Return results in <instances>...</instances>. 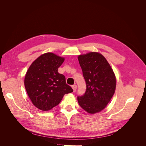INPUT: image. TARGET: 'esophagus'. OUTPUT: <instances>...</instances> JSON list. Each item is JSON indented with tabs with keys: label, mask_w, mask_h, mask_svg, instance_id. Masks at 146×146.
<instances>
[{
	"label": "esophagus",
	"mask_w": 146,
	"mask_h": 146,
	"mask_svg": "<svg viewBox=\"0 0 146 146\" xmlns=\"http://www.w3.org/2000/svg\"><path fill=\"white\" fill-rule=\"evenodd\" d=\"M72 89H73V90H74V92H75V91H76V90H77V86L76 85H74L72 86Z\"/></svg>",
	"instance_id": "obj_1"
}]
</instances>
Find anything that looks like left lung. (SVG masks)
Instances as JSON below:
<instances>
[{
    "instance_id": "obj_1",
    "label": "left lung",
    "mask_w": 146,
    "mask_h": 146,
    "mask_svg": "<svg viewBox=\"0 0 146 146\" xmlns=\"http://www.w3.org/2000/svg\"><path fill=\"white\" fill-rule=\"evenodd\" d=\"M86 90L77 97L78 104L90 114L103 110L115 92L116 78L113 70L105 57L99 52H91L78 56Z\"/></svg>"
}]
</instances>
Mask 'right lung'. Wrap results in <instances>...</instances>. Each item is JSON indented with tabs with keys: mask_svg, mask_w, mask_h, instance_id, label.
I'll use <instances>...</instances> for the list:
<instances>
[{
	"mask_svg": "<svg viewBox=\"0 0 146 146\" xmlns=\"http://www.w3.org/2000/svg\"><path fill=\"white\" fill-rule=\"evenodd\" d=\"M64 58L47 52L39 56L30 65L24 78L27 94L35 107L47 111L58 105L66 94L73 92L58 69Z\"/></svg>",
	"mask_w": 146,
	"mask_h": 146,
	"instance_id": "right-lung-1",
	"label": "right lung"
}]
</instances>
